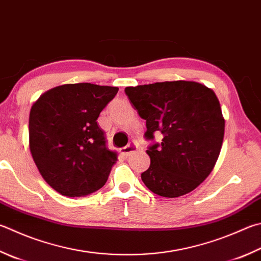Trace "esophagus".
I'll return each mask as SVG.
<instances>
[{
    "label": "esophagus",
    "mask_w": 261,
    "mask_h": 261,
    "mask_svg": "<svg viewBox=\"0 0 261 261\" xmlns=\"http://www.w3.org/2000/svg\"><path fill=\"white\" fill-rule=\"evenodd\" d=\"M137 149H138V145H137L135 141H131L130 144H127L125 147H123V148L120 149V153L123 156H129V155L134 153V151H136Z\"/></svg>",
    "instance_id": "1"
}]
</instances>
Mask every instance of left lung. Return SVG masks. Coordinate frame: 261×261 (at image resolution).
<instances>
[{
	"mask_svg": "<svg viewBox=\"0 0 261 261\" xmlns=\"http://www.w3.org/2000/svg\"><path fill=\"white\" fill-rule=\"evenodd\" d=\"M124 92L146 120V140L162 135L161 143L146 150L150 158L141 173L146 187L170 198L194 191L211 173L224 140L225 120L216 93L192 81L127 87Z\"/></svg>",
	"mask_w": 261,
	"mask_h": 261,
	"instance_id": "8db88e82",
	"label": "left lung"
}]
</instances>
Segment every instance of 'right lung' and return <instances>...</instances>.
Wrapping results in <instances>:
<instances>
[{
    "instance_id": "obj_1",
    "label": "right lung",
    "mask_w": 261,
    "mask_h": 261,
    "mask_svg": "<svg viewBox=\"0 0 261 261\" xmlns=\"http://www.w3.org/2000/svg\"><path fill=\"white\" fill-rule=\"evenodd\" d=\"M118 88L64 84L42 94L30 113V149L41 176L68 197L106 184L117 155L107 148L97 120Z\"/></svg>"
}]
</instances>
